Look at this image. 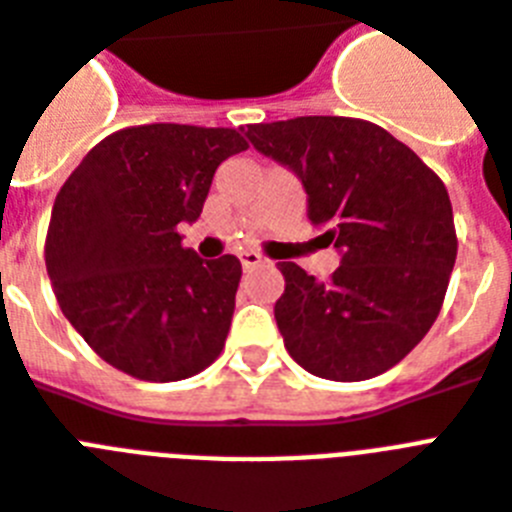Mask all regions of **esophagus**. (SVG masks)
<instances>
[{
	"instance_id": "34e87169",
	"label": "esophagus",
	"mask_w": 512,
	"mask_h": 512,
	"mask_svg": "<svg viewBox=\"0 0 512 512\" xmlns=\"http://www.w3.org/2000/svg\"><path fill=\"white\" fill-rule=\"evenodd\" d=\"M241 265H244V271H249V268H257V265L265 263V257L260 255V252H255V249H244L239 255Z\"/></svg>"
}]
</instances>
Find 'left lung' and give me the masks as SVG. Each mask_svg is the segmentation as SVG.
Wrapping results in <instances>:
<instances>
[{"instance_id":"8db88e82","label":"left lung","mask_w":512,"mask_h":512,"mask_svg":"<svg viewBox=\"0 0 512 512\" xmlns=\"http://www.w3.org/2000/svg\"><path fill=\"white\" fill-rule=\"evenodd\" d=\"M263 156L297 175L308 220L335 244L327 281L281 263L273 316L305 372L358 382L396 366L428 335L457 260L452 201L422 159L372 122L297 116L247 124Z\"/></svg>"}]
</instances>
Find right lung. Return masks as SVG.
Here are the masks:
<instances>
[{"instance_id": "obj_1", "label": "right lung", "mask_w": 512, "mask_h": 512, "mask_svg": "<svg viewBox=\"0 0 512 512\" xmlns=\"http://www.w3.org/2000/svg\"><path fill=\"white\" fill-rule=\"evenodd\" d=\"M239 130L143 124L100 140L52 207L44 260L60 311L116 369L148 382L207 369L231 329L241 263L201 260L196 223Z\"/></svg>"}]
</instances>
